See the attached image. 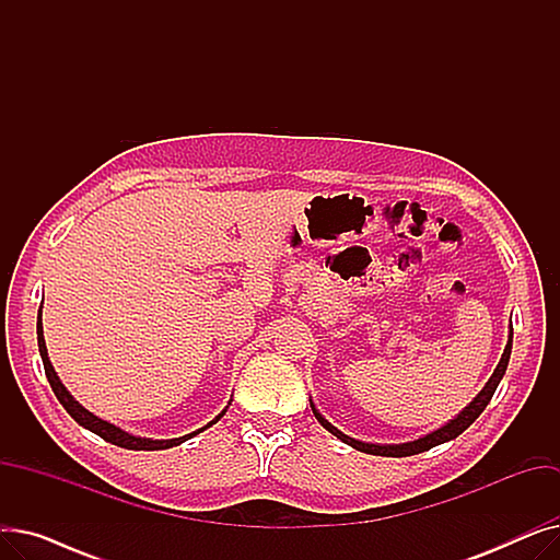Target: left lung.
Returning <instances> with one entry per match:
<instances>
[{
	"instance_id": "1",
	"label": "left lung",
	"mask_w": 560,
	"mask_h": 560,
	"mask_svg": "<svg viewBox=\"0 0 560 560\" xmlns=\"http://www.w3.org/2000/svg\"><path fill=\"white\" fill-rule=\"evenodd\" d=\"M511 347H513V327H511V336H509L506 349H504V354H502V361H499V365H497V370L492 372V376H490V381L486 384V388L475 397V401L469 404V406H465L463 413H460L458 418H454L450 424H445L443 429H438V431H433V433H429V435H424V438H420V440H413V443H406V445H370V443H361V440L349 438V435H345L342 431H338L336 427H331L325 418H322V416L317 413V408H315L313 401H311L313 416L317 418V422H319L322 427H325L327 431H331L336 438H340L342 443L351 445V447L359 450V452H365V454H374V456H395V458H399V456H413V454L427 452V450H431V447H435V445H440V443H447V440H454L456 435H460L469 424H472V422L483 413V408L490 404V399H492V395H494V390H497V386H499V381H502V376H504V372H506V368H509Z\"/></svg>"
}]
</instances>
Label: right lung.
Segmentation results:
<instances>
[{"label":"right lung","instance_id":"1","mask_svg":"<svg viewBox=\"0 0 560 560\" xmlns=\"http://www.w3.org/2000/svg\"><path fill=\"white\" fill-rule=\"evenodd\" d=\"M36 331H38V349H40V357H43L45 374H47V381H49V386H51V390H54L56 399L63 404V408H66L68 413L74 418V422H79V424H81V427H85L88 431L97 433L100 438H104V440H106V443H113V445H117V447H125V450H144V452L170 450V447L182 445L184 440H188V438H192V435L201 433L206 427L215 424V422L224 416V410H222V413H220L213 422H209V424H206L203 429L192 431V433H188V435H184V438H172V440H150V438H136V435H129V433H125L122 429H117V427H113V424H108V422H104V420L95 418L93 413H88V410H85L79 401H74V397L66 390V386L61 384V378L56 376V372H54V368H51V363H49V357H47V347H45V338H43V317H40V311H38V327H36Z\"/></svg>","mask_w":560,"mask_h":560}]
</instances>
